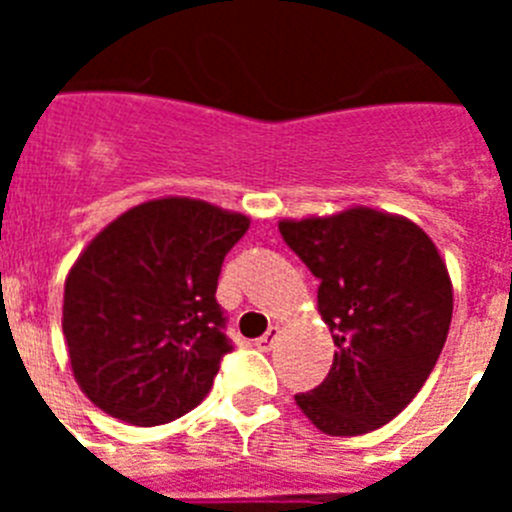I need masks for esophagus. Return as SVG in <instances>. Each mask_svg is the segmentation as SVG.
Returning a JSON list of instances; mask_svg holds the SVG:
<instances>
[{
    "label": "esophagus",
    "mask_w": 512,
    "mask_h": 512,
    "mask_svg": "<svg viewBox=\"0 0 512 512\" xmlns=\"http://www.w3.org/2000/svg\"><path fill=\"white\" fill-rule=\"evenodd\" d=\"M277 338H279V328L277 325H271L264 336L256 338V348H259V351H271V348H274V343H277Z\"/></svg>",
    "instance_id": "obj_1"
}]
</instances>
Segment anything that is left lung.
Masks as SVG:
<instances>
[{"instance_id": "1", "label": "left lung", "mask_w": 512, "mask_h": 512, "mask_svg": "<svg viewBox=\"0 0 512 512\" xmlns=\"http://www.w3.org/2000/svg\"><path fill=\"white\" fill-rule=\"evenodd\" d=\"M284 243L318 279V310L333 333L328 377L295 395L328 436H361L408 408L449 336L451 279L415 223L354 207L279 223Z\"/></svg>"}]
</instances>
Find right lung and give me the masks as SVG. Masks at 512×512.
Here are the masks:
<instances>
[{"instance_id": "1", "label": "right lung", "mask_w": 512, "mask_h": 512, "mask_svg": "<svg viewBox=\"0 0 512 512\" xmlns=\"http://www.w3.org/2000/svg\"><path fill=\"white\" fill-rule=\"evenodd\" d=\"M246 230V215L166 197L128 210L84 248L63 289V336L97 408L161 425L205 400L233 351L217 277Z\"/></svg>"}]
</instances>
